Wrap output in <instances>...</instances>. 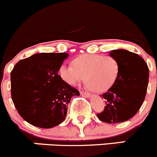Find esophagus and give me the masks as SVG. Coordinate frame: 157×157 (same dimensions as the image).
<instances>
[{"label":"esophagus","instance_id":"34e87169","mask_svg":"<svg viewBox=\"0 0 157 157\" xmlns=\"http://www.w3.org/2000/svg\"><path fill=\"white\" fill-rule=\"evenodd\" d=\"M80 95L83 96V97H88V98L91 97L90 94H89V93H87V92H84V91H81V92H80Z\"/></svg>","mask_w":157,"mask_h":157}]
</instances>
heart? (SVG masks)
Segmentation results:
<instances>
[{"mask_svg":"<svg viewBox=\"0 0 157 157\" xmlns=\"http://www.w3.org/2000/svg\"><path fill=\"white\" fill-rule=\"evenodd\" d=\"M73 66L63 64L59 69L62 80L75 86L84 80L94 92H105L113 86L119 74V63L111 56L83 54L73 60Z\"/></svg>","mask_w":157,"mask_h":157,"instance_id":"1","label":"heart"}]
</instances>
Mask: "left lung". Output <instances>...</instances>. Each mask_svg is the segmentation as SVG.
<instances>
[{
  "label": "left lung",
  "instance_id": "8db88e82",
  "mask_svg": "<svg viewBox=\"0 0 157 157\" xmlns=\"http://www.w3.org/2000/svg\"><path fill=\"white\" fill-rule=\"evenodd\" d=\"M109 56L119 63L115 83L105 94L104 110L97 114L108 124L128 121L137 113L145 99L149 81V68L138 54L124 49L113 50Z\"/></svg>",
  "mask_w": 157,
  "mask_h": 157
}]
</instances>
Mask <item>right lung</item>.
I'll use <instances>...</instances> for the list:
<instances>
[{"mask_svg":"<svg viewBox=\"0 0 157 157\" xmlns=\"http://www.w3.org/2000/svg\"><path fill=\"white\" fill-rule=\"evenodd\" d=\"M67 53H38L16 63L10 73L11 97L24 121L40 128H52L65 120L75 88L58 71Z\"/></svg>","mask_w":157,"mask_h":157,"instance_id":"1","label":"right lung"}]
</instances>
